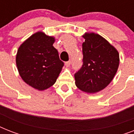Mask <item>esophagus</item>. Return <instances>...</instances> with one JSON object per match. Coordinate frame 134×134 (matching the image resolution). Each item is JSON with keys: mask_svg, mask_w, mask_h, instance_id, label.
I'll return each instance as SVG.
<instances>
[{"mask_svg": "<svg viewBox=\"0 0 134 134\" xmlns=\"http://www.w3.org/2000/svg\"><path fill=\"white\" fill-rule=\"evenodd\" d=\"M70 65H71V61L70 60L67 61V62H66V63H65V66H66L67 67H69V66H70Z\"/></svg>", "mask_w": 134, "mask_h": 134, "instance_id": "obj_1", "label": "esophagus"}]
</instances>
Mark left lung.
Segmentation results:
<instances>
[{"label": "left lung", "instance_id": "left-lung-1", "mask_svg": "<svg viewBox=\"0 0 134 134\" xmlns=\"http://www.w3.org/2000/svg\"><path fill=\"white\" fill-rule=\"evenodd\" d=\"M83 37V65L74 74L75 84L82 91L96 93L112 81L119 67V53L99 35L86 32Z\"/></svg>", "mask_w": 134, "mask_h": 134}]
</instances>
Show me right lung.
<instances>
[{
  "instance_id": "obj_1",
  "label": "right lung",
  "mask_w": 134,
  "mask_h": 134,
  "mask_svg": "<svg viewBox=\"0 0 134 134\" xmlns=\"http://www.w3.org/2000/svg\"><path fill=\"white\" fill-rule=\"evenodd\" d=\"M53 37L37 32L19 46L16 56L18 71L24 82L38 90L55 83L64 63L53 46Z\"/></svg>"
}]
</instances>
